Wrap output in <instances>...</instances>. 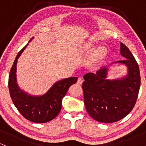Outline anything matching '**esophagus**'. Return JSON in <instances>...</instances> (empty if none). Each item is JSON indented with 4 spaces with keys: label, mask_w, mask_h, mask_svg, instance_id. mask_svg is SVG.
Wrapping results in <instances>:
<instances>
[{
    "label": "esophagus",
    "mask_w": 146,
    "mask_h": 146,
    "mask_svg": "<svg viewBox=\"0 0 146 146\" xmlns=\"http://www.w3.org/2000/svg\"><path fill=\"white\" fill-rule=\"evenodd\" d=\"M83 82V79L82 78H79L78 80V84H82V83Z\"/></svg>",
    "instance_id": "1"
}]
</instances>
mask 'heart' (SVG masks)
Segmentation results:
<instances>
[{
	"mask_svg": "<svg viewBox=\"0 0 146 146\" xmlns=\"http://www.w3.org/2000/svg\"><path fill=\"white\" fill-rule=\"evenodd\" d=\"M95 50V46L93 44L91 43H86V44L84 45V46L82 48L80 53L82 56H86V55L90 54L92 52H93ZM107 53L106 48L105 47H100L95 51L94 56L93 58V60L91 62V65L94 66L99 62L102 61L104 59V58L106 56Z\"/></svg>",
	"mask_w": 146,
	"mask_h": 146,
	"instance_id": "1",
	"label": "heart"
}]
</instances>
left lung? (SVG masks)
<instances>
[{
	"mask_svg": "<svg viewBox=\"0 0 146 146\" xmlns=\"http://www.w3.org/2000/svg\"><path fill=\"white\" fill-rule=\"evenodd\" d=\"M120 54L125 59L103 66L95 73L84 75V105L90 116L98 121H119L132 111L136 103L141 84L139 68L133 55L121 42ZM115 63L126 66L127 73L110 80L107 78L108 70Z\"/></svg>",
	"mask_w": 146,
	"mask_h": 146,
	"instance_id": "left-lung-1",
	"label": "left lung"
}]
</instances>
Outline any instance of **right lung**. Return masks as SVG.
Masks as SVG:
<instances>
[{
	"label": "right lung",
	"instance_id": "right-lung-1",
	"mask_svg": "<svg viewBox=\"0 0 146 146\" xmlns=\"http://www.w3.org/2000/svg\"><path fill=\"white\" fill-rule=\"evenodd\" d=\"M18 53L9 76V90L13 103L21 114L29 121L35 123H46L56 118L62 108V99L70 86L77 82L78 78L72 77L58 80L46 93L34 95L27 93L18 86L16 70L18 58L29 43Z\"/></svg>",
	"mask_w": 146,
	"mask_h": 146
}]
</instances>
